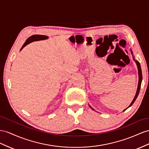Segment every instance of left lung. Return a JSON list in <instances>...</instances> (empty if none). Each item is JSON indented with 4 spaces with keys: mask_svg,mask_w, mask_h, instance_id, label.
<instances>
[{
    "mask_svg": "<svg viewBox=\"0 0 149 149\" xmlns=\"http://www.w3.org/2000/svg\"><path fill=\"white\" fill-rule=\"evenodd\" d=\"M132 52V51H131ZM134 61L136 63V64L137 65V67H138V70H139V84H138V87H137V92H136V94H135V96L134 97V99L133 100V101L132 102V103L130 104V105H129V107H130L131 105H132V104L134 103V102L135 101L136 99H137V97H138V95L139 93V92H140V89H141V83H142V70H141V64H140V63L137 61H135L134 59ZM128 107V108H129ZM125 109V110H126Z\"/></svg>",
    "mask_w": 149,
    "mask_h": 149,
    "instance_id": "obj_1",
    "label": "left lung"
}]
</instances>
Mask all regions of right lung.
I'll return each mask as SVG.
<instances>
[{
  "mask_svg": "<svg viewBox=\"0 0 149 149\" xmlns=\"http://www.w3.org/2000/svg\"><path fill=\"white\" fill-rule=\"evenodd\" d=\"M48 38L47 36H41V35H33L32 36L30 37H29L28 39L25 41V43L24 44L23 46L22 47V49L20 50H22L25 45H27V44H29V43H31L33 41H37V40H44V39H47Z\"/></svg>",
  "mask_w": 149,
  "mask_h": 149,
  "instance_id": "1",
  "label": "right lung"
}]
</instances>
